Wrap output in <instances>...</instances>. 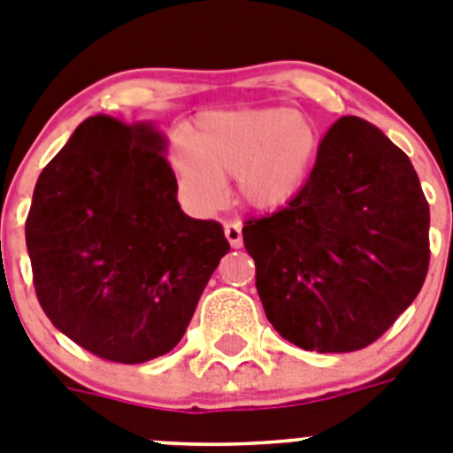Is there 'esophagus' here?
<instances>
[{
  "label": "esophagus",
  "mask_w": 453,
  "mask_h": 453,
  "mask_svg": "<svg viewBox=\"0 0 453 453\" xmlns=\"http://www.w3.org/2000/svg\"><path fill=\"white\" fill-rule=\"evenodd\" d=\"M223 232H226V239L230 242L232 248H242L243 236H242V223L239 221H227L223 226Z\"/></svg>",
  "instance_id": "34e87169"
}]
</instances>
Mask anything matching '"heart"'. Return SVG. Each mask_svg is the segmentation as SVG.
<instances>
[{
	"instance_id": "obj_1",
	"label": "heart",
	"mask_w": 453,
	"mask_h": 453,
	"mask_svg": "<svg viewBox=\"0 0 453 453\" xmlns=\"http://www.w3.org/2000/svg\"><path fill=\"white\" fill-rule=\"evenodd\" d=\"M320 156V133L288 108L217 110L198 117L187 142L171 150V169L196 210L226 201V178L236 180L243 205L273 211L303 194Z\"/></svg>"
}]
</instances>
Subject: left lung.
Segmentation results:
<instances>
[{"mask_svg":"<svg viewBox=\"0 0 453 453\" xmlns=\"http://www.w3.org/2000/svg\"><path fill=\"white\" fill-rule=\"evenodd\" d=\"M266 318L288 343L354 352L418 297L429 271V203L402 149L368 121L338 119L307 187L243 226Z\"/></svg>","mask_w":453,"mask_h":453,"instance_id":"8db88e82","label":"left lung"}]
</instances>
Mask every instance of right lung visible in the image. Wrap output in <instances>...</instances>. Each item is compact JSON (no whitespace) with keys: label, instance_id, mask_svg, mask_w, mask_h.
I'll return each instance as SVG.
<instances>
[{"label":"right lung","instance_id":"1","mask_svg":"<svg viewBox=\"0 0 453 453\" xmlns=\"http://www.w3.org/2000/svg\"><path fill=\"white\" fill-rule=\"evenodd\" d=\"M150 121L85 119L40 173L27 250L40 307L115 364L171 352L230 250L217 221L187 217Z\"/></svg>","mask_w":453,"mask_h":453}]
</instances>
